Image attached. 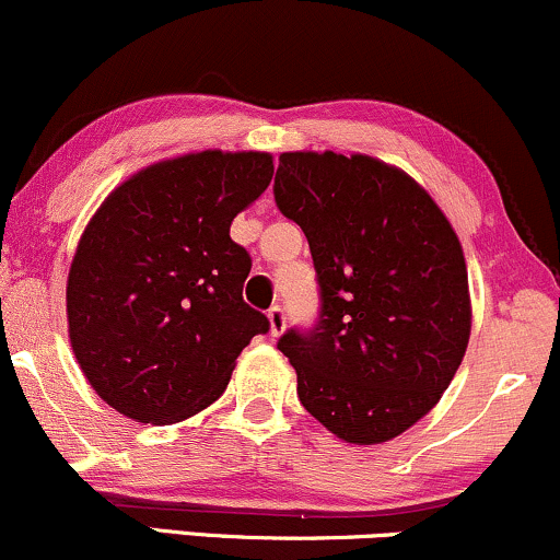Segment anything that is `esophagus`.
Masks as SVG:
<instances>
[{"mask_svg": "<svg viewBox=\"0 0 560 560\" xmlns=\"http://www.w3.org/2000/svg\"><path fill=\"white\" fill-rule=\"evenodd\" d=\"M267 319H269V335H272V338L282 335V330H285V312H282L280 306H272L267 312Z\"/></svg>", "mask_w": 560, "mask_h": 560, "instance_id": "34e87169", "label": "esophagus"}]
</instances>
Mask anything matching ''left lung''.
Masks as SVG:
<instances>
[{
    "label": "left lung",
    "mask_w": 560,
    "mask_h": 560,
    "mask_svg": "<svg viewBox=\"0 0 560 560\" xmlns=\"http://www.w3.org/2000/svg\"><path fill=\"white\" fill-rule=\"evenodd\" d=\"M275 201L304 230L322 312L278 348L304 409L335 438L377 445L448 390L471 332L464 248L432 196L366 154L285 151Z\"/></svg>",
    "instance_id": "8db88e82"
}]
</instances>
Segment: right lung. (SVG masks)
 Instances as JSON below:
<instances>
[{
    "instance_id": "1",
    "label": "right lung",
    "mask_w": 560,
    "mask_h": 560,
    "mask_svg": "<svg viewBox=\"0 0 560 560\" xmlns=\"http://www.w3.org/2000/svg\"><path fill=\"white\" fill-rule=\"evenodd\" d=\"M267 151L173 156L120 183L85 225L68 275L78 364L115 411L175 424L222 396L269 322L243 301L252 256L230 238L265 194Z\"/></svg>"
}]
</instances>
